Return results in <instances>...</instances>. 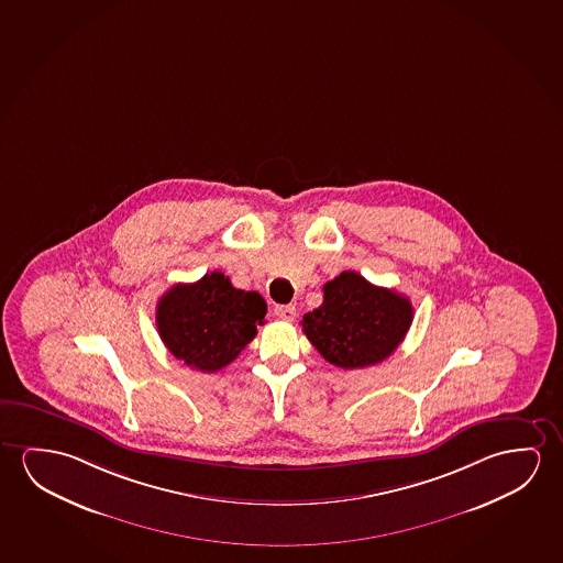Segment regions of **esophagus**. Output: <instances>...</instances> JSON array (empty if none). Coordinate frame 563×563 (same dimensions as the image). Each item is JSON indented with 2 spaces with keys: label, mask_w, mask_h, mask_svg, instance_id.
Here are the masks:
<instances>
[{
  "label": "esophagus",
  "mask_w": 563,
  "mask_h": 563,
  "mask_svg": "<svg viewBox=\"0 0 563 563\" xmlns=\"http://www.w3.org/2000/svg\"><path fill=\"white\" fill-rule=\"evenodd\" d=\"M275 316H277L278 320L292 321L296 318V308L292 303L275 306Z\"/></svg>",
  "instance_id": "1"
}]
</instances>
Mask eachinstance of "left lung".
<instances>
[{
    "instance_id": "left-lung-1",
    "label": "left lung",
    "mask_w": 563,
    "mask_h": 563,
    "mask_svg": "<svg viewBox=\"0 0 563 563\" xmlns=\"http://www.w3.org/2000/svg\"><path fill=\"white\" fill-rule=\"evenodd\" d=\"M413 306L391 288L374 286L355 271L323 285V302L303 313L302 331L339 368H364L388 358L406 338Z\"/></svg>"
}]
</instances>
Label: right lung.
<instances>
[{
	"label": "right lung",
	"instance_id": "1",
	"mask_svg": "<svg viewBox=\"0 0 563 563\" xmlns=\"http://www.w3.org/2000/svg\"><path fill=\"white\" fill-rule=\"evenodd\" d=\"M267 303L255 290L234 288L214 271L190 285H175L156 310V325L167 351L202 373L232 363L263 325Z\"/></svg>",
	"mask_w": 563,
	"mask_h": 563
}]
</instances>
